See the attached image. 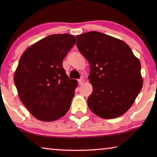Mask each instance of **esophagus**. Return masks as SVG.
Wrapping results in <instances>:
<instances>
[{"label": "esophagus", "mask_w": 157, "mask_h": 157, "mask_svg": "<svg viewBox=\"0 0 157 157\" xmlns=\"http://www.w3.org/2000/svg\"><path fill=\"white\" fill-rule=\"evenodd\" d=\"M83 82H84V79H83V78H81L78 79V85L79 86L82 85L83 83Z\"/></svg>", "instance_id": "1"}]
</instances>
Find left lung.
Returning <instances> with one entry per match:
<instances>
[{"mask_svg":"<svg viewBox=\"0 0 157 157\" xmlns=\"http://www.w3.org/2000/svg\"><path fill=\"white\" fill-rule=\"evenodd\" d=\"M76 39L78 49L90 64V110L106 119L123 115L143 86L138 58L123 40L100 32L81 34Z\"/></svg>","mask_w":157,"mask_h":157,"instance_id":"left-lung-1","label":"left lung"}]
</instances>
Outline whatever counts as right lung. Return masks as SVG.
<instances>
[{"mask_svg":"<svg viewBox=\"0 0 157 157\" xmlns=\"http://www.w3.org/2000/svg\"><path fill=\"white\" fill-rule=\"evenodd\" d=\"M75 44L74 36L53 34L29 46L19 60L13 78L19 98L40 121H55L69 110L78 83L68 78L63 60Z\"/></svg>","mask_w":157,"mask_h":157,"instance_id":"1","label":"right lung"}]
</instances>
